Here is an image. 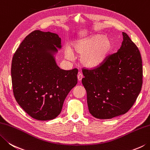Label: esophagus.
Wrapping results in <instances>:
<instances>
[{
    "mask_svg": "<svg viewBox=\"0 0 150 150\" xmlns=\"http://www.w3.org/2000/svg\"><path fill=\"white\" fill-rule=\"evenodd\" d=\"M83 75L81 74V73H79V74H78V81H81V80H82V78H83Z\"/></svg>",
    "mask_w": 150,
    "mask_h": 150,
    "instance_id": "obj_1",
    "label": "esophagus"
}]
</instances>
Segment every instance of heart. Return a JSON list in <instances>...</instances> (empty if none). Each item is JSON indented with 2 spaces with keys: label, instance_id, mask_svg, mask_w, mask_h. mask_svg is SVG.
I'll return each mask as SVG.
<instances>
[{
  "label": "heart",
  "instance_id": "1",
  "mask_svg": "<svg viewBox=\"0 0 150 150\" xmlns=\"http://www.w3.org/2000/svg\"><path fill=\"white\" fill-rule=\"evenodd\" d=\"M114 47V42L109 37L101 34L92 35L79 40L73 44V51L81 56V63L89 69H95L104 63ZM68 59L73 58L70 49L65 52Z\"/></svg>",
  "mask_w": 150,
  "mask_h": 150
}]
</instances>
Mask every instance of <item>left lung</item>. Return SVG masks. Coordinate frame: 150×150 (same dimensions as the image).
<instances>
[{
    "label": "left lung",
    "instance_id": "1",
    "mask_svg": "<svg viewBox=\"0 0 150 150\" xmlns=\"http://www.w3.org/2000/svg\"><path fill=\"white\" fill-rule=\"evenodd\" d=\"M118 52L93 70L83 69L81 82L89 111L97 119L125 114L133 105L142 86V62L136 45L125 33Z\"/></svg>",
    "mask_w": 150,
    "mask_h": 150
}]
</instances>
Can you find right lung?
<instances>
[{
  "instance_id": "right-lung-1",
  "label": "right lung",
  "mask_w": 150,
  "mask_h": 150,
  "mask_svg": "<svg viewBox=\"0 0 150 150\" xmlns=\"http://www.w3.org/2000/svg\"><path fill=\"white\" fill-rule=\"evenodd\" d=\"M61 39L58 35L36 30L19 45L12 61L13 95L34 119L51 120L61 112L70 90L78 83V70L61 69L55 61Z\"/></svg>"
}]
</instances>
